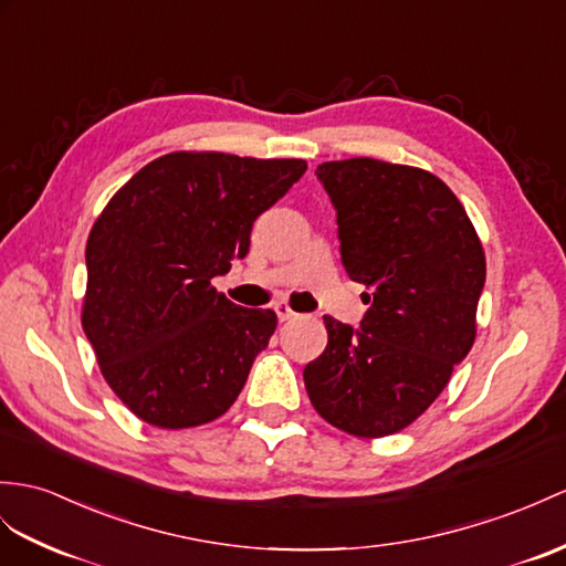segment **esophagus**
Masks as SVG:
<instances>
[{"instance_id": "34e87169", "label": "esophagus", "mask_w": 566, "mask_h": 566, "mask_svg": "<svg viewBox=\"0 0 566 566\" xmlns=\"http://www.w3.org/2000/svg\"><path fill=\"white\" fill-rule=\"evenodd\" d=\"M273 310H275V314H279L281 322H287V319H293V316H297V314L293 312V307L287 305V302H275Z\"/></svg>"}]
</instances>
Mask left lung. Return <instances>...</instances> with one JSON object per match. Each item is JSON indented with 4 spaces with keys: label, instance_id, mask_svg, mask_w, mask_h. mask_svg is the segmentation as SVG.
I'll return each instance as SVG.
<instances>
[{
    "label": "left lung",
    "instance_id": "left-lung-1",
    "mask_svg": "<svg viewBox=\"0 0 566 566\" xmlns=\"http://www.w3.org/2000/svg\"><path fill=\"white\" fill-rule=\"evenodd\" d=\"M316 177L336 209L343 266L371 295L360 328L324 316L326 350L302 377L326 422L387 437L434 403L473 348L485 252L432 172L350 158L322 163Z\"/></svg>",
    "mask_w": 566,
    "mask_h": 566
}]
</instances>
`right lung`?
Returning <instances> with one entry per match:
<instances>
[{"mask_svg":"<svg viewBox=\"0 0 566 566\" xmlns=\"http://www.w3.org/2000/svg\"><path fill=\"white\" fill-rule=\"evenodd\" d=\"M305 170L297 158L179 150L136 172L95 220L81 324L136 418L185 430L235 403L279 319L211 279L247 256L254 220Z\"/></svg>","mask_w":566,"mask_h":566,"instance_id":"obj_1","label":"right lung"}]
</instances>
